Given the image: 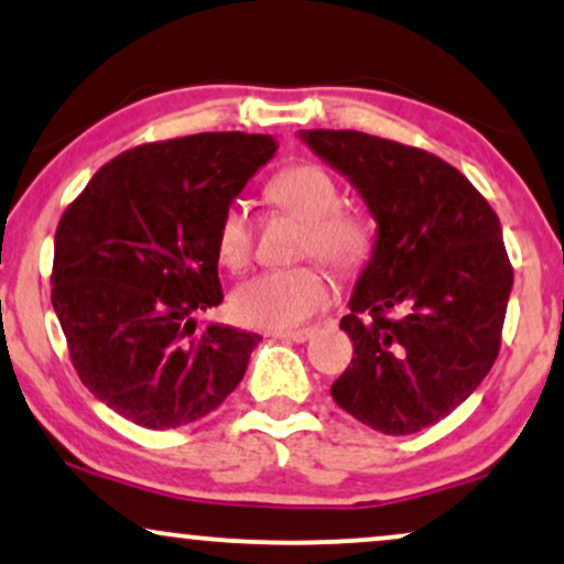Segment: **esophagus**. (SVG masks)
<instances>
[{
	"instance_id": "1",
	"label": "esophagus",
	"mask_w": 564,
	"mask_h": 564,
	"mask_svg": "<svg viewBox=\"0 0 564 564\" xmlns=\"http://www.w3.org/2000/svg\"><path fill=\"white\" fill-rule=\"evenodd\" d=\"M311 328H297V332H272L274 339H282V341H297V345H303V341L311 339Z\"/></svg>"
}]
</instances>
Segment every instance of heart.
Masks as SVG:
<instances>
[{
    "label": "heart",
    "mask_w": 564,
    "mask_h": 564,
    "mask_svg": "<svg viewBox=\"0 0 564 564\" xmlns=\"http://www.w3.org/2000/svg\"><path fill=\"white\" fill-rule=\"evenodd\" d=\"M276 207L308 223L303 251L318 253L336 269H357L370 251V228L362 217L341 207V192L324 167L303 163L284 167L267 188ZM253 228L248 209L232 202L217 225V253L225 267L238 272L248 264ZM334 282L324 267L303 264L267 269L232 292V313L238 321L259 328H292L305 324L332 303Z\"/></svg>",
    "instance_id": "1"
}]
</instances>
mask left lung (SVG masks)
<instances>
[{
    "label": "left lung",
    "instance_id": "left-lung-1",
    "mask_svg": "<svg viewBox=\"0 0 564 564\" xmlns=\"http://www.w3.org/2000/svg\"><path fill=\"white\" fill-rule=\"evenodd\" d=\"M297 137L376 219L339 324L355 357L332 397L378 433H420L469 399L500 352L513 290L500 219L464 173L425 150L362 131Z\"/></svg>",
    "mask_w": 564,
    "mask_h": 564
}]
</instances>
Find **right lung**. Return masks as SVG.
<instances>
[{
  "mask_svg": "<svg viewBox=\"0 0 564 564\" xmlns=\"http://www.w3.org/2000/svg\"><path fill=\"white\" fill-rule=\"evenodd\" d=\"M269 134L209 131L121 152L58 219L51 303L98 401L148 430L207 416L236 391L259 334L207 324L217 225L261 165Z\"/></svg>",
  "mask_w": 564,
  "mask_h": 564,
  "instance_id": "1",
  "label": "right lung"
}]
</instances>
